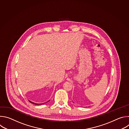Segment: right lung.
Segmentation results:
<instances>
[{"mask_svg":"<svg viewBox=\"0 0 129 129\" xmlns=\"http://www.w3.org/2000/svg\"><path fill=\"white\" fill-rule=\"evenodd\" d=\"M49 101H50V100H49L48 101H47V102H45V103H47V102H48ZM29 102H30L31 103L33 104H35V105H42V104H44V103H42V104H37V103H34V102H31V101H29Z\"/></svg>","mask_w":129,"mask_h":129,"instance_id":"right-lung-1","label":"right lung"}]
</instances>
